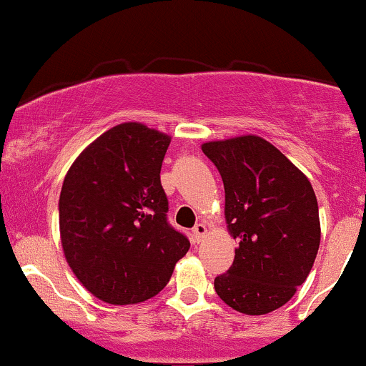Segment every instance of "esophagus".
I'll list each match as a JSON object with an SVG mask.
<instances>
[{"label":"esophagus","mask_w":366,"mask_h":366,"mask_svg":"<svg viewBox=\"0 0 366 366\" xmlns=\"http://www.w3.org/2000/svg\"><path fill=\"white\" fill-rule=\"evenodd\" d=\"M205 233H207V227H205L204 222H199V224H195V227H193V236H195L197 242H200Z\"/></svg>","instance_id":"obj_1"}]
</instances>
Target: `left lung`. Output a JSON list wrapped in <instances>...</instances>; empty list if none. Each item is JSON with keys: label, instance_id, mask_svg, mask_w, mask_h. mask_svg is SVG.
Here are the masks:
<instances>
[{"label": "left lung", "instance_id": "8db88e82", "mask_svg": "<svg viewBox=\"0 0 366 366\" xmlns=\"http://www.w3.org/2000/svg\"><path fill=\"white\" fill-rule=\"evenodd\" d=\"M202 150L224 183L233 265L214 279L219 298L247 315L277 310L308 277L320 244L310 182L260 137L209 142Z\"/></svg>", "mask_w": 366, "mask_h": 366}]
</instances>
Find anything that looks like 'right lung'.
<instances>
[{"label": "right lung", "instance_id": "1", "mask_svg": "<svg viewBox=\"0 0 366 366\" xmlns=\"http://www.w3.org/2000/svg\"><path fill=\"white\" fill-rule=\"evenodd\" d=\"M169 142L145 124H118L94 140L64 176L58 204L64 257L102 302L152 298L190 248L167 221L161 166Z\"/></svg>", "mask_w": 366, "mask_h": 366}]
</instances>
